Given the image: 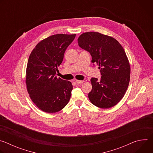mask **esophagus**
Returning a JSON list of instances; mask_svg holds the SVG:
<instances>
[{
	"mask_svg": "<svg viewBox=\"0 0 153 153\" xmlns=\"http://www.w3.org/2000/svg\"><path fill=\"white\" fill-rule=\"evenodd\" d=\"M74 81H75V82H76V83H79V84L82 83L84 82L83 80H75Z\"/></svg>",
	"mask_w": 153,
	"mask_h": 153,
	"instance_id": "1",
	"label": "esophagus"
}]
</instances>
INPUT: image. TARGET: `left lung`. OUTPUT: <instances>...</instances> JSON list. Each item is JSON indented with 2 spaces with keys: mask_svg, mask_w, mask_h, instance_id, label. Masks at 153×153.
I'll return each mask as SVG.
<instances>
[{
  "mask_svg": "<svg viewBox=\"0 0 153 153\" xmlns=\"http://www.w3.org/2000/svg\"><path fill=\"white\" fill-rule=\"evenodd\" d=\"M77 41L100 70V80L91 79L90 100L101 108L114 106L124 96L130 79V65L123 47L116 39L97 32L83 33Z\"/></svg>",
  "mask_w": 153,
  "mask_h": 153,
  "instance_id": "1",
  "label": "left lung"
}]
</instances>
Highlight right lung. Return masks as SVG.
<instances>
[{
	"mask_svg": "<svg viewBox=\"0 0 153 153\" xmlns=\"http://www.w3.org/2000/svg\"><path fill=\"white\" fill-rule=\"evenodd\" d=\"M76 34H59L40 41L31 53L27 63L26 84L34 103L43 111L54 113L67 105L72 83L56 76L64 53Z\"/></svg>",
	"mask_w": 153,
	"mask_h": 153,
	"instance_id": "right-lung-1",
	"label": "right lung"
}]
</instances>
